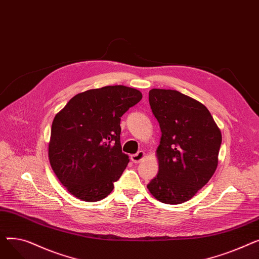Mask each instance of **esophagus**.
Returning <instances> with one entry per match:
<instances>
[{
    "instance_id": "obj_1",
    "label": "esophagus",
    "mask_w": 259,
    "mask_h": 259,
    "mask_svg": "<svg viewBox=\"0 0 259 259\" xmlns=\"http://www.w3.org/2000/svg\"><path fill=\"white\" fill-rule=\"evenodd\" d=\"M145 157V153L144 151H139L138 153L135 154H132L131 155V160L133 162H135V164H138V162H141L143 160V158Z\"/></svg>"
}]
</instances>
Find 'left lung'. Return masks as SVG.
I'll return each mask as SVG.
<instances>
[{
  "label": "left lung",
  "mask_w": 259,
  "mask_h": 259,
  "mask_svg": "<svg viewBox=\"0 0 259 259\" xmlns=\"http://www.w3.org/2000/svg\"><path fill=\"white\" fill-rule=\"evenodd\" d=\"M149 103L161 138L156 151L158 174L147 188L161 202L183 203L214 174L222 145L221 130L205 106L176 90L152 89Z\"/></svg>",
  "instance_id": "1"
}]
</instances>
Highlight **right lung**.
Instances as JSON below:
<instances>
[{
    "instance_id": "add662e5",
    "label": "right lung",
    "mask_w": 259,
    "mask_h": 259,
    "mask_svg": "<svg viewBox=\"0 0 259 259\" xmlns=\"http://www.w3.org/2000/svg\"><path fill=\"white\" fill-rule=\"evenodd\" d=\"M142 98L121 85L91 89L76 94L54 117L50 165L72 195L92 202L111 193L129 162L121 151L120 117Z\"/></svg>"
}]
</instances>
